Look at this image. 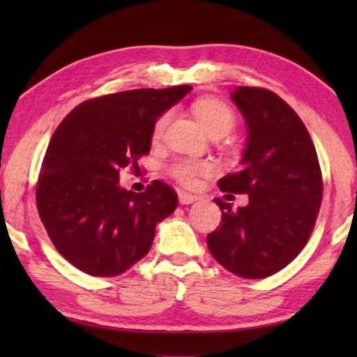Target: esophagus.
I'll return each instance as SVG.
<instances>
[{"mask_svg":"<svg viewBox=\"0 0 357 357\" xmlns=\"http://www.w3.org/2000/svg\"><path fill=\"white\" fill-rule=\"evenodd\" d=\"M197 199H199L198 195H192L188 192H183V190H180L178 192V202L182 204H192L197 202Z\"/></svg>","mask_w":357,"mask_h":357,"instance_id":"1","label":"esophagus"}]
</instances>
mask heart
I'll return each instance as SVG.
<instances>
[{
    "mask_svg": "<svg viewBox=\"0 0 357 357\" xmlns=\"http://www.w3.org/2000/svg\"><path fill=\"white\" fill-rule=\"evenodd\" d=\"M193 112L197 119L202 121L204 130L208 131L209 136L219 135L226 136L229 131L236 125V115H234L232 109L224 102L218 99H202L193 105ZM169 121V112H165L155 120L153 126V139H159L162 136L165 126ZM170 174L172 177L178 180L183 185L195 183L198 175L208 174L211 170V165L208 162H202V160L193 159H177L170 164Z\"/></svg>",
    "mask_w": 357,
    "mask_h": 357,
    "instance_id": "b5f03b06",
    "label": "heart"
}]
</instances>
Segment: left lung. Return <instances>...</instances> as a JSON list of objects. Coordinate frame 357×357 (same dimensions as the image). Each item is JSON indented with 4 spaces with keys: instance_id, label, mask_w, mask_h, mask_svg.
<instances>
[{
    "instance_id": "obj_1",
    "label": "left lung",
    "mask_w": 357,
    "mask_h": 357,
    "mask_svg": "<svg viewBox=\"0 0 357 357\" xmlns=\"http://www.w3.org/2000/svg\"><path fill=\"white\" fill-rule=\"evenodd\" d=\"M231 99L245 120L247 143L238 172L219 180V188L245 193L248 203L232 209L231 203L214 199L222 219L206 242L226 270L260 280L289 265L305 247L324 183L309 131L280 96L237 87Z\"/></svg>"
}]
</instances>
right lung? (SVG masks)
Returning a JSON list of instances; mask_svg holds the SVG:
<instances>
[{"label": "right lung", "instance_id": "add662e5", "mask_svg": "<svg viewBox=\"0 0 357 357\" xmlns=\"http://www.w3.org/2000/svg\"><path fill=\"white\" fill-rule=\"evenodd\" d=\"M192 86L133 89L82 102L48 144L37 208L56 250L91 276H119L149 252L177 193L153 180L143 193L120 187V170L149 154L153 126Z\"/></svg>", "mask_w": 357, "mask_h": 357}]
</instances>
